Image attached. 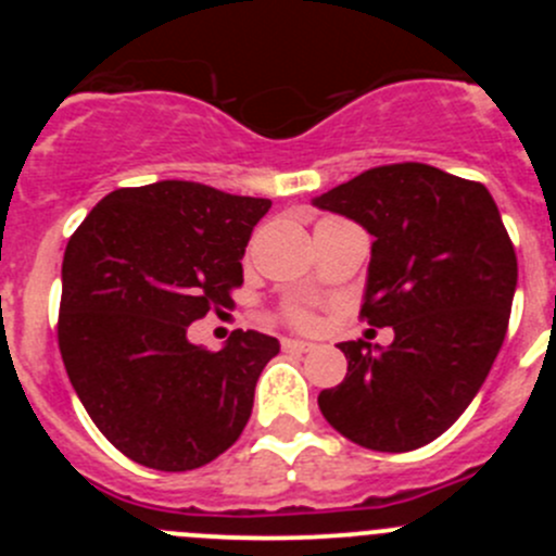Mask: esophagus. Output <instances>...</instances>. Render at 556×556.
Wrapping results in <instances>:
<instances>
[{
	"label": "esophagus",
	"instance_id": "1",
	"mask_svg": "<svg viewBox=\"0 0 556 556\" xmlns=\"http://www.w3.org/2000/svg\"><path fill=\"white\" fill-rule=\"evenodd\" d=\"M282 350L285 352H312L314 344H309V341H299V339H285Z\"/></svg>",
	"mask_w": 556,
	"mask_h": 556
}]
</instances>
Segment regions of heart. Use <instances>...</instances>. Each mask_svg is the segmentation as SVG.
Segmentation results:
<instances>
[{
  "label": "heart",
  "instance_id": "heart-1",
  "mask_svg": "<svg viewBox=\"0 0 556 556\" xmlns=\"http://www.w3.org/2000/svg\"><path fill=\"white\" fill-rule=\"evenodd\" d=\"M288 317H290V323L299 325V328H314V317H312V314L304 312V309H299V306L288 309Z\"/></svg>",
  "mask_w": 556,
  "mask_h": 556
}]
</instances>
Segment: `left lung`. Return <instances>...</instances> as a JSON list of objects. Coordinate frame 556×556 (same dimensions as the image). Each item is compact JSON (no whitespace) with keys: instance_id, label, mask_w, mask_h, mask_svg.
I'll use <instances>...</instances> for the list:
<instances>
[{"instance_id":"left-lung-1","label":"left lung","mask_w":556,"mask_h":556,"mask_svg":"<svg viewBox=\"0 0 556 556\" xmlns=\"http://www.w3.org/2000/svg\"><path fill=\"white\" fill-rule=\"evenodd\" d=\"M374 237L363 317L390 346L341 341L344 382L319 392L323 417L374 452L439 439L484 384L517 290V252L481 182L428 164L357 174L312 199Z\"/></svg>"}]
</instances>
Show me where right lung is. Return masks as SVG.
I'll return each mask as SVG.
<instances>
[{
  "label": "right lung",
  "mask_w": 556,
  "mask_h": 556,
  "mask_svg": "<svg viewBox=\"0 0 556 556\" xmlns=\"http://www.w3.org/2000/svg\"><path fill=\"white\" fill-rule=\"evenodd\" d=\"M271 201L188 179L104 195L61 266L59 350L77 397L115 450L193 470L242 435L274 336L237 330L217 352L188 325L231 304L252 228Z\"/></svg>",
  "instance_id": "right-lung-1"
}]
</instances>
